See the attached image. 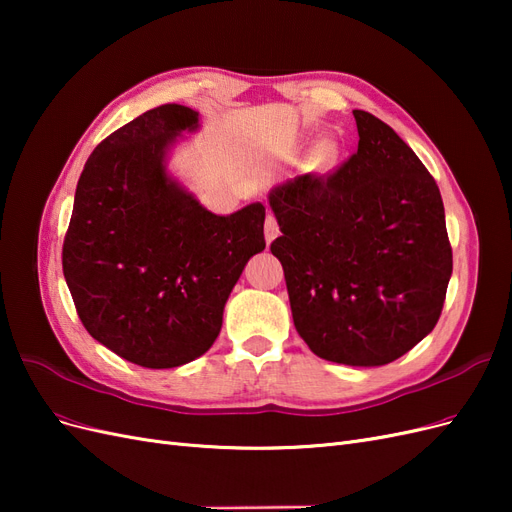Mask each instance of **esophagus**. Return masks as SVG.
Wrapping results in <instances>:
<instances>
[{
  "label": "esophagus",
  "mask_w": 512,
  "mask_h": 512,
  "mask_svg": "<svg viewBox=\"0 0 512 512\" xmlns=\"http://www.w3.org/2000/svg\"><path fill=\"white\" fill-rule=\"evenodd\" d=\"M277 235H280V226H277L275 215L269 211L267 218H265V239H267V243H271Z\"/></svg>",
  "instance_id": "obj_1"
}]
</instances>
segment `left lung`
<instances>
[{"label": "left lung", "instance_id": "left-lung-1", "mask_svg": "<svg viewBox=\"0 0 512 512\" xmlns=\"http://www.w3.org/2000/svg\"><path fill=\"white\" fill-rule=\"evenodd\" d=\"M359 149L269 194L299 335L320 359L386 365L431 333L453 250L436 179L397 132L352 111Z\"/></svg>", "mask_w": 512, "mask_h": 512}]
</instances>
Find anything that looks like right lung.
Wrapping results in <instances>:
<instances>
[{
	"instance_id": "obj_1",
	"label": "right lung",
	"mask_w": 512,
	"mask_h": 512,
	"mask_svg": "<svg viewBox=\"0 0 512 512\" xmlns=\"http://www.w3.org/2000/svg\"><path fill=\"white\" fill-rule=\"evenodd\" d=\"M198 113L162 104L91 153L74 194L61 265L87 333L134 365L205 354L245 262L265 250V207H200L166 177L164 153Z\"/></svg>"
}]
</instances>
